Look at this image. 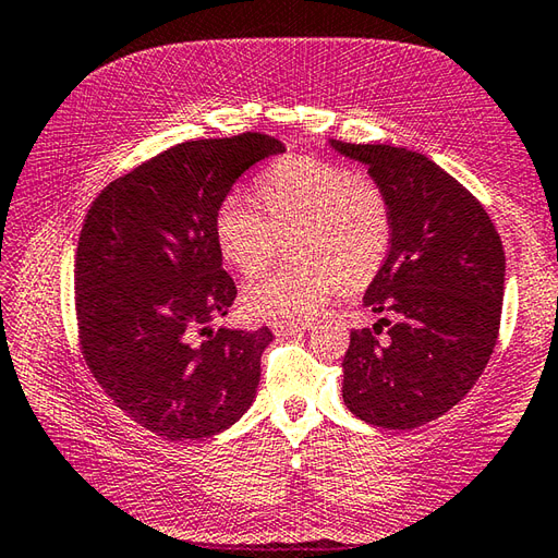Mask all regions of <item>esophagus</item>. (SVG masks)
<instances>
[{
    "instance_id": "1",
    "label": "esophagus",
    "mask_w": 558,
    "mask_h": 558,
    "mask_svg": "<svg viewBox=\"0 0 558 558\" xmlns=\"http://www.w3.org/2000/svg\"><path fill=\"white\" fill-rule=\"evenodd\" d=\"M310 328H312V322H276L272 324V330L282 336H292V333H298V330H310Z\"/></svg>"
}]
</instances>
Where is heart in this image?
Instances as JSON below:
<instances>
[{
  "label": "heart",
  "instance_id": "1",
  "mask_svg": "<svg viewBox=\"0 0 558 558\" xmlns=\"http://www.w3.org/2000/svg\"><path fill=\"white\" fill-rule=\"evenodd\" d=\"M260 206L228 196L216 216V240L228 264L254 276L292 240L300 260L248 282L244 310L258 318L302 322L342 286H366L390 248V201L374 177L322 158H286L258 177Z\"/></svg>",
  "mask_w": 558,
  "mask_h": 558
}]
</instances>
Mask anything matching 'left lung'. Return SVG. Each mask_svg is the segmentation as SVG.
<instances>
[{
	"label": "left lung",
	"mask_w": 558,
	"mask_h": 558,
	"mask_svg": "<svg viewBox=\"0 0 558 558\" xmlns=\"http://www.w3.org/2000/svg\"><path fill=\"white\" fill-rule=\"evenodd\" d=\"M390 201V248L364 292L381 318L352 330L342 400L384 429H414L470 393L499 338L506 256L487 210L422 153L328 141ZM389 326V338L373 336Z\"/></svg>",
	"instance_id": "1"
}]
</instances>
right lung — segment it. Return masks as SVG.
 Masks as SVG:
<instances>
[{
	"instance_id": "add662e5",
	"label": "right lung",
	"mask_w": 558,
	"mask_h": 558,
	"mask_svg": "<svg viewBox=\"0 0 558 558\" xmlns=\"http://www.w3.org/2000/svg\"><path fill=\"white\" fill-rule=\"evenodd\" d=\"M286 146L266 134L186 141L93 201L76 248V318L90 374L126 417L168 441H198L252 405L268 328L196 330L228 316L218 208L232 184Z\"/></svg>"
}]
</instances>
